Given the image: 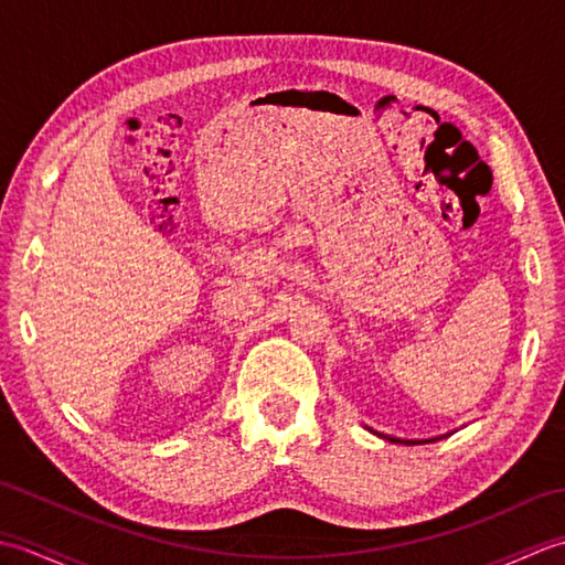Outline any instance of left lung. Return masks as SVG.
Wrapping results in <instances>:
<instances>
[{
  "mask_svg": "<svg viewBox=\"0 0 565 565\" xmlns=\"http://www.w3.org/2000/svg\"><path fill=\"white\" fill-rule=\"evenodd\" d=\"M369 431H374L369 427ZM374 435H379L381 439H388V441H393V444H407V447H411V444H425V441H437V439H401V437H391V435H383V431H374Z\"/></svg>",
  "mask_w": 565,
  "mask_h": 565,
  "instance_id": "8db88e82",
  "label": "left lung"
}]
</instances>
